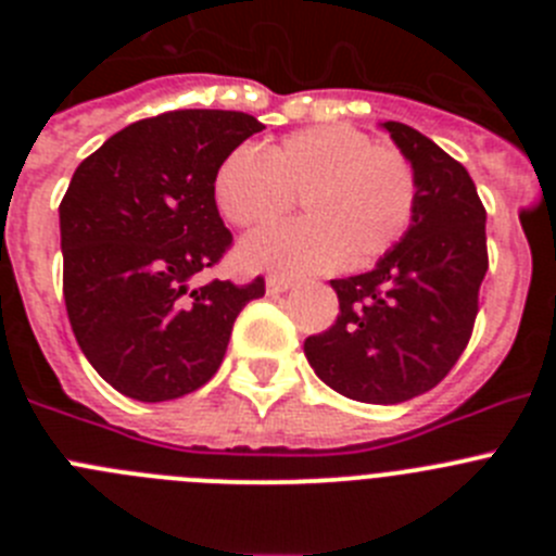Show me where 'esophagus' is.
<instances>
[{
    "instance_id": "34e87169",
    "label": "esophagus",
    "mask_w": 556,
    "mask_h": 556,
    "mask_svg": "<svg viewBox=\"0 0 556 556\" xmlns=\"http://www.w3.org/2000/svg\"><path fill=\"white\" fill-rule=\"evenodd\" d=\"M292 289V278H283V275H269L267 278V292L269 294H281Z\"/></svg>"
}]
</instances>
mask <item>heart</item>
I'll return each instance as SVG.
<instances>
[{"label":"heart","instance_id":"b5f03b06","mask_svg":"<svg viewBox=\"0 0 556 556\" xmlns=\"http://www.w3.org/2000/svg\"><path fill=\"white\" fill-rule=\"evenodd\" d=\"M420 180L404 150L348 125L289 132L264 155L239 147L214 175L217 208L236 228H262L303 200L308 219L244 239L242 264L328 273L390 253L415 223Z\"/></svg>","mask_w":556,"mask_h":556}]
</instances>
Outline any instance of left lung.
I'll return each mask as SVG.
<instances>
[{
	"label": "left lung",
	"mask_w": 556,
	"mask_h": 556,
	"mask_svg": "<svg viewBox=\"0 0 556 556\" xmlns=\"http://www.w3.org/2000/svg\"><path fill=\"white\" fill-rule=\"evenodd\" d=\"M384 127L417 169L415 223L370 273L331 281L337 320L303 345L314 372L362 404H404L448 376L488 273V211L468 169L415 127Z\"/></svg>",
	"instance_id": "obj_1"
}]
</instances>
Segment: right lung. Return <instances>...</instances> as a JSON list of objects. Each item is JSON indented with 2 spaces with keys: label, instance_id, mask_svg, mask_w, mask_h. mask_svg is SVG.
Segmentation results:
<instances>
[{
  "label": "right lung",
  "instance_id": "right-lung-1",
  "mask_svg": "<svg viewBox=\"0 0 556 556\" xmlns=\"http://www.w3.org/2000/svg\"><path fill=\"white\" fill-rule=\"evenodd\" d=\"M264 130L242 111L180 108L132 122L75 169L61 200L63 301L77 345L122 395L159 404L200 390L223 365L233 323L264 294L194 275L233 236L214 175Z\"/></svg>",
  "mask_w": 556,
  "mask_h": 556
}]
</instances>
